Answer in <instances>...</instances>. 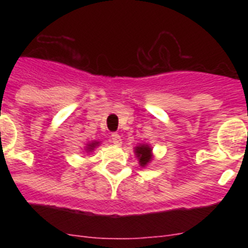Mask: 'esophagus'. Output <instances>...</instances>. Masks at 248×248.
I'll use <instances>...</instances> for the list:
<instances>
[{"instance_id": "esophagus-1", "label": "esophagus", "mask_w": 248, "mask_h": 248, "mask_svg": "<svg viewBox=\"0 0 248 248\" xmlns=\"http://www.w3.org/2000/svg\"><path fill=\"white\" fill-rule=\"evenodd\" d=\"M110 139H111V143H114L115 145H120V144H122V138H120L119 133H117V131L111 133Z\"/></svg>"}]
</instances>
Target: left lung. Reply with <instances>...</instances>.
Listing matches in <instances>:
<instances>
[{
	"mask_svg": "<svg viewBox=\"0 0 248 248\" xmlns=\"http://www.w3.org/2000/svg\"><path fill=\"white\" fill-rule=\"evenodd\" d=\"M137 156L139 157V163L141 166H145L151 160V149L148 145H140L135 149Z\"/></svg>",
	"mask_w": 248,
	"mask_h": 248,
	"instance_id": "obj_1",
	"label": "left lung"
}]
</instances>
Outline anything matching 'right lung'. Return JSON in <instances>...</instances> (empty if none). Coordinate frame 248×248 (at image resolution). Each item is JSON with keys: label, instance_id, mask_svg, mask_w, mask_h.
<instances>
[{"label": "right lung", "instance_id": "add662e5", "mask_svg": "<svg viewBox=\"0 0 248 248\" xmlns=\"http://www.w3.org/2000/svg\"><path fill=\"white\" fill-rule=\"evenodd\" d=\"M98 144H99V143H97V141H95V143H92V144H89V145H87V146H88V148H87V150H93V149L94 148H95V146H97L98 145Z\"/></svg>", "mask_w": 248, "mask_h": 248}]
</instances>
